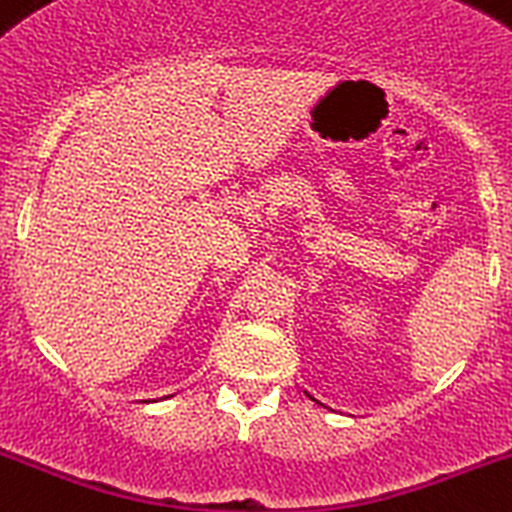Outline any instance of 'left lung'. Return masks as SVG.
<instances>
[{
	"instance_id": "8db88e82",
	"label": "left lung",
	"mask_w": 512,
	"mask_h": 512,
	"mask_svg": "<svg viewBox=\"0 0 512 512\" xmlns=\"http://www.w3.org/2000/svg\"><path fill=\"white\" fill-rule=\"evenodd\" d=\"M305 393H307V398H310V400H315V403L325 405V403H322V400H317V398H315V395H312V393H310V390H305ZM325 408H327V405H325Z\"/></svg>"
}]
</instances>
